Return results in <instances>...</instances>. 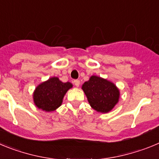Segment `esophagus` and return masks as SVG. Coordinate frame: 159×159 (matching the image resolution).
Returning <instances> with one entry per match:
<instances>
[{
  "label": "esophagus",
  "mask_w": 159,
  "mask_h": 159,
  "mask_svg": "<svg viewBox=\"0 0 159 159\" xmlns=\"http://www.w3.org/2000/svg\"><path fill=\"white\" fill-rule=\"evenodd\" d=\"M74 84H75L76 87H79L80 86V80H74Z\"/></svg>",
  "instance_id": "34e87169"
}]
</instances>
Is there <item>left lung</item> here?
<instances>
[{"instance_id": "left-lung-1", "label": "left lung", "mask_w": 159, "mask_h": 159, "mask_svg": "<svg viewBox=\"0 0 159 159\" xmlns=\"http://www.w3.org/2000/svg\"><path fill=\"white\" fill-rule=\"evenodd\" d=\"M90 106L97 112L108 113L118 103L120 92L116 84L107 79L92 75L82 85Z\"/></svg>"}]
</instances>
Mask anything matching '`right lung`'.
I'll use <instances>...</instances> for the list:
<instances>
[{"instance_id": "1", "label": "right lung", "mask_w": 159, "mask_h": 159, "mask_svg": "<svg viewBox=\"0 0 159 159\" xmlns=\"http://www.w3.org/2000/svg\"><path fill=\"white\" fill-rule=\"evenodd\" d=\"M72 87L70 82L63 83L58 77H51L35 88L32 95L34 104L43 111H54L61 106L64 95Z\"/></svg>"}]
</instances>
